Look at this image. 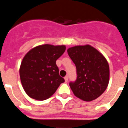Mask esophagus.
Wrapping results in <instances>:
<instances>
[{"label": "esophagus", "instance_id": "esophagus-1", "mask_svg": "<svg viewBox=\"0 0 128 128\" xmlns=\"http://www.w3.org/2000/svg\"><path fill=\"white\" fill-rule=\"evenodd\" d=\"M64 79H65V82H67L68 80V76H65V78H64Z\"/></svg>", "mask_w": 128, "mask_h": 128}]
</instances>
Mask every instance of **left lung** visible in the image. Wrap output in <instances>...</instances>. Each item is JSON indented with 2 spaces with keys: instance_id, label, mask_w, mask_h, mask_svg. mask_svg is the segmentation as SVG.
Returning a JSON list of instances; mask_svg holds the SVG:
<instances>
[{
  "instance_id": "1",
  "label": "left lung",
  "mask_w": 128,
  "mask_h": 128,
  "mask_svg": "<svg viewBox=\"0 0 128 128\" xmlns=\"http://www.w3.org/2000/svg\"><path fill=\"white\" fill-rule=\"evenodd\" d=\"M67 52L76 66V80L69 83L74 94L84 101L99 98L109 82L110 68L106 59L90 45L70 47Z\"/></svg>"
}]
</instances>
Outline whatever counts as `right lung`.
Segmentation results:
<instances>
[{
	"label": "right lung",
	"instance_id": "add662e5",
	"mask_svg": "<svg viewBox=\"0 0 128 128\" xmlns=\"http://www.w3.org/2000/svg\"><path fill=\"white\" fill-rule=\"evenodd\" d=\"M65 49V46L45 44L34 47L25 55L19 72L24 90L30 98L46 100L65 82L59 75L56 62Z\"/></svg>",
	"mask_w": 128,
	"mask_h": 128
}]
</instances>
